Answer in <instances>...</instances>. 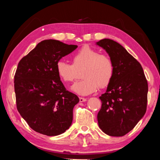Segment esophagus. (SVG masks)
I'll return each instance as SVG.
<instances>
[{
	"mask_svg": "<svg viewBox=\"0 0 160 160\" xmlns=\"http://www.w3.org/2000/svg\"><path fill=\"white\" fill-rule=\"evenodd\" d=\"M79 99H80V103H82V102H85L87 101V98H82V97H80Z\"/></svg>",
	"mask_w": 160,
	"mask_h": 160,
	"instance_id": "34e87169",
	"label": "esophagus"
}]
</instances>
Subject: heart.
I'll list each match as a JSON object with an SVG mask.
<instances>
[{"label":"heart","instance_id":"heart-1","mask_svg":"<svg viewBox=\"0 0 160 160\" xmlns=\"http://www.w3.org/2000/svg\"><path fill=\"white\" fill-rule=\"evenodd\" d=\"M72 64L59 60L56 70L59 77L65 82H70L75 79L78 71L82 70L83 80L74 84L71 89L75 93L87 95L95 92L98 86H108L113 78L114 66L113 61L106 54L88 46H85L71 57Z\"/></svg>","mask_w":160,"mask_h":160}]
</instances>
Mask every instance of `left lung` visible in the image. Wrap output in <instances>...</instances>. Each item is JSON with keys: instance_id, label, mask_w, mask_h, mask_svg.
I'll return each instance as SVG.
<instances>
[{"instance_id": "obj_1", "label": "left lung", "mask_w": 160, "mask_h": 160, "mask_svg": "<svg viewBox=\"0 0 160 160\" xmlns=\"http://www.w3.org/2000/svg\"><path fill=\"white\" fill-rule=\"evenodd\" d=\"M113 61L114 73L98 113V126L111 137H122L132 131L147 111L148 84L140 63L113 40L96 42Z\"/></svg>"}]
</instances>
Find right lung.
<instances>
[{
    "instance_id": "add662e5",
    "label": "right lung",
    "mask_w": 160,
    "mask_h": 160,
    "mask_svg": "<svg viewBox=\"0 0 160 160\" xmlns=\"http://www.w3.org/2000/svg\"><path fill=\"white\" fill-rule=\"evenodd\" d=\"M77 47L58 40H44L19 62L14 76L16 106L35 132L57 136L72 124L73 108L80 99L66 90L56 64Z\"/></svg>"
}]
</instances>
